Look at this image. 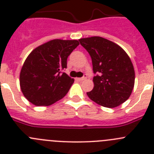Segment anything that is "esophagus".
Returning <instances> with one entry per match:
<instances>
[{"label": "esophagus", "instance_id": "1", "mask_svg": "<svg viewBox=\"0 0 154 154\" xmlns=\"http://www.w3.org/2000/svg\"><path fill=\"white\" fill-rule=\"evenodd\" d=\"M86 78H87V75L85 74L83 77H82V78H77V80H79V81H82V80L86 79Z\"/></svg>", "mask_w": 154, "mask_h": 154}]
</instances>
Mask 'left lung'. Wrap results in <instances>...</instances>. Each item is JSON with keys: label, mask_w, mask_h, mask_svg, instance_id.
Returning a JSON list of instances; mask_svg holds the SVG:
<instances>
[{"label": "left lung", "mask_w": 154, "mask_h": 154, "mask_svg": "<svg viewBox=\"0 0 154 154\" xmlns=\"http://www.w3.org/2000/svg\"><path fill=\"white\" fill-rule=\"evenodd\" d=\"M92 58L93 89L87 92L92 101L114 108L126 101L134 86L135 72L130 57L118 45L102 37L79 39Z\"/></svg>", "instance_id": "obj_1"}]
</instances>
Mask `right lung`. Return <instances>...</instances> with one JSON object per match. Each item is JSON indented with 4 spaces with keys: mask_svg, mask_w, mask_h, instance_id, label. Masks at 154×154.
<instances>
[{
    "mask_svg": "<svg viewBox=\"0 0 154 154\" xmlns=\"http://www.w3.org/2000/svg\"><path fill=\"white\" fill-rule=\"evenodd\" d=\"M79 45L77 40L55 39L30 53L20 73L21 91L30 103L50 106L67 94L74 79L63 70L68 57Z\"/></svg>",
    "mask_w": 154,
    "mask_h": 154,
    "instance_id": "right-lung-1",
    "label": "right lung"
}]
</instances>
